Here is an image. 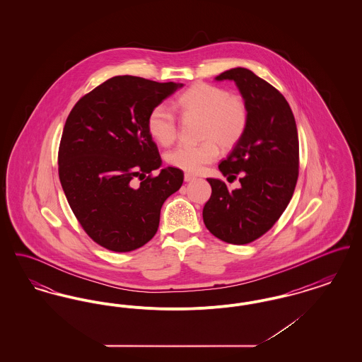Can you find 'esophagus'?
<instances>
[{
  "mask_svg": "<svg viewBox=\"0 0 362 362\" xmlns=\"http://www.w3.org/2000/svg\"><path fill=\"white\" fill-rule=\"evenodd\" d=\"M197 177L191 173H185V182H191V180H195Z\"/></svg>",
  "mask_w": 362,
  "mask_h": 362,
  "instance_id": "esophagus-1",
  "label": "esophagus"
}]
</instances>
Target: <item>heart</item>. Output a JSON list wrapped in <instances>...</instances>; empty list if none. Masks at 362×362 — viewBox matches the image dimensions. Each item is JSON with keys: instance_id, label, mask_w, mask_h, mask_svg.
I'll return each instance as SVG.
<instances>
[{"instance_id": "b5f03b06", "label": "heart", "mask_w": 362, "mask_h": 362, "mask_svg": "<svg viewBox=\"0 0 362 362\" xmlns=\"http://www.w3.org/2000/svg\"><path fill=\"white\" fill-rule=\"evenodd\" d=\"M175 108L183 117L201 118L198 137L202 142L180 144L167 152L165 161L175 168L198 173L217 160L221 145L235 148L244 137L250 123V108L240 95L229 93L223 86L195 83L175 99ZM151 136L163 146L175 142L179 133L176 115L167 104H158L146 121Z\"/></svg>"}]
</instances>
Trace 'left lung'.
<instances>
[{
  "label": "left lung",
  "mask_w": 362,
  "mask_h": 362,
  "mask_svg": "<svg viewBox=\"0 0 362 362\" xmlns=\"http://www.w3.org/2000/svg\"><path fill=\"white\" fill-rule=\"evenodd\" d=\"M217 80H233L250 108L240 142L218 168L240 187L209 177L211 195L204 223L211 235L229 244H248L273 228L292 199L298 179V134L284 95L245 68L226 70Z\"/></svg>",
  "instance_id": "8db88e82"
}]
</instances>
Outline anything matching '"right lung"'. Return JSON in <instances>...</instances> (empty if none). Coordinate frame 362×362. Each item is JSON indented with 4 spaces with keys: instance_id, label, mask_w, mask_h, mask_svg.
<instances>
[{
    "instance_id": "1",
    "label": "right lung",
    "mask_w": 362,
    "mask_h": 362,
    "mask_svg": "<svg viewBox=\"0 0 362 362\" xmlns=\"http://www.w3.org/2000/svg\"><path fill=\"white\" fill-rule=\"evenodd\" d=\"M182 86L115 76L70 111L58 149V175L86 235L114 252L151 240L164 201L180 189L183 171L161 165L148 115Z\"/></svg>"
}]
</instances>
